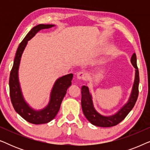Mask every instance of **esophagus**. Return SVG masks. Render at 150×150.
Segmentation results:
<instances>
[{
  "instance_id": "esophagus-1",
  "label": "esophagus",
  "mask_w": 150,
  "mask_h": 150,
  "mask_svg": "<svg viewBox=\"0 0 150 150\" xmlns=\"http://www.w3.org/2000/svg\"><path fill=\"white\" fill-rule=\"evenodd\" d=\"M86 76H87V74H86L85 72H84V71H80V72L77 73L76 78L79 80H85Z\"/></svg>"
}]
</instances>
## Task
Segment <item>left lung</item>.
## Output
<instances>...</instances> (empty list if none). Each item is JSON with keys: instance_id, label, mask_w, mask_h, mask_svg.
<instances>
[{"instance_id": "1", "label": "left lung", "mask_w": 150, "mask_h": 150, "mask_svg": "<svg viewBox=\"0 0 150 150\" xmlns=\"http://www.w3.org/2000/svg\"><path fill=\"white\" fill-rule=\"evenodd\" d=\"M131 63L135 68V78L132 89L130 98L127 102L117 112L110 116H104L100 114L95 109L92 100L91 94L90 93L89 87L83 86L81 88V106L85 117L94 126L99 127H111L117 125L124 120L130 110L134 107L139 95V74L137 65V57L133 53L131 57Z\"/></svg>"}]
</instances>
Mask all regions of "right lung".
Instances as JSON below:
<instances>
[{
  "label": "right lung",
  "mask_w": 150,
  "mask_h": 150,
  "mask_svg": "<svg viewBox=\"0 0 150 150\" xmlns=\"http://www.w3.org/2000/svg\"><path fill=\"white\" fill-rule=\"evenodd\" d=\"M53 24H38L34 26L20 43L16 51L13 65L9 76V92L11 103L14 109L22 118L33 124H42L50 122L55 117L60 108L61 102L65 96L67 89L71 85L72 74L63 76L55 81L50 92V100L46 107L41 110H35L28 105L24 100L20 87L18 70L23 53L28 41L35 35L37 33L42 29L52 28Z\"/></svg>",
  "instance_id": "1"
}]
</instances>
